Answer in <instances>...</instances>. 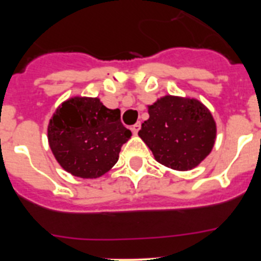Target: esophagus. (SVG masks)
<instances>
[{
    "instance_id": "1",
    "label": "esophagus",
    "mask_w": 261,
    "mask_h": 261,
    "mask_svg": "<svg viewBox=\"0 0 261 261\" xmlns=\"http://www.w3.org/2000/svg\"><path fill=\"white\" fill-rule=\"evenodd\" d=\"M140 127H141V123L140 122H136L135 125L131 126V131H133V133L136 135V134L139 133V130H140Z\"/></svg>"
}]
</instances>
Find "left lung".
<instances>
[{"label":"left lung","mask_w":261,"mask_h":261,"mask_svg":"<svg viewBox=\"0 0 261 261\" xmlns=\"http://www.w3.org/2000/svg\"><path fill=\"white\" fill-rule=\"evenodd\" d=\"M139 136L160 164L191 170L211 152L216 122L198 99L165 96L149 106Z\"/></svg>","instance_id":"left-lung-1"}]
</instances>
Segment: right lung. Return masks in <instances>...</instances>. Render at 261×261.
I'll list each match as a JSON object with an SVG mask.
<instances>
[{
	"mask_svg": "<svg viewBox=\"0 0 261 261\" xmlns=\"http://www.w3.org/2000/svg\"><path fill=\"white\" fill-rule=\"evenodd\" d=\"M131 131L120 110L98 98L73 97L57 109L48 126L50 149L62 168L80 178H98L117 163Z\"/></svg>",
	"mask_w": 261,
	"mask_h": 261,
	"instance_id": "obj_1",
	"label": "right lung"
}]
</instances>
